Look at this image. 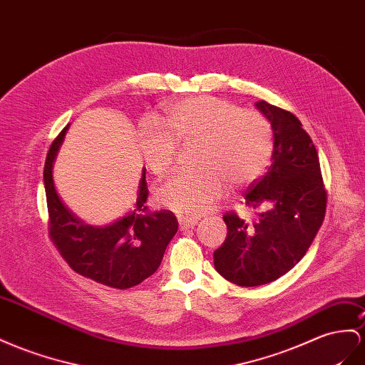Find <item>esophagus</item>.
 <instances>
[{"instance_id":"esophagus-1","label":"esophagus","mask_w":365,"mask_h":365,"mask_svg":"<svg viewBox=\"0 0 365 365\" xmlns=\"http://www.w3.org/2000/svg\"><path fill=\"white\" fill-rule=\"evenodd\" d=\"M200 218L198 216H178V222H180V227L184 229H193L196 224H198Z\"/></svg>"}]
</instances>
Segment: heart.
I'll use <instances>...</instances> for the list:
<instances>
[{
    "label": "heart",
    "mask_w": 365,
    "mask_h": 365,
    "mask_svg": "<svg viewBox=\"0 0 365 365\" xmlns=\"http://www.w3.org/2000/svg\"><path fill=\"white\" fill-rule=\"evenodd\" d=\"M198 141L196 164L201 169L178 172L156 190L164 209L200 215L218 202L233 185H247L265 172L273 153V129L258 110L215 96L185 98L167 107L156 124L144 123L140 147L153 175L169 172L178 143Z\"/></svg>",
    "instance_id": "heart-1"
}]
</instances>
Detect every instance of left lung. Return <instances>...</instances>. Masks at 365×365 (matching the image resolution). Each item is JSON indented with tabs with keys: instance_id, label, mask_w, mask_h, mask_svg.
<instances>
[{
	"instance_id": "left-lung-1",
	"label": "left lung",
	"mask_w": 365,
	"mask_h": 365,
	"mask_svg": "<svg viewBox=\"0 0 365 365\" xmlns=\"http://www.w3.org/2000/svg\"><path fill=\"white\" fill-rule=\"evenodd\" d=\"M256 107L272 124L273 153L267 172L245 193V205L265 210L252 224L225 213L227 238L213 253L216 272L241 287L269 284L292 270L317 236L327 205L317 147L301 121L267 101Z\"/></svg>"
}]
</instances>
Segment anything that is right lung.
Masks as SVG:
<instances>
[{"mask_svg": "<svg viewBox=\"0 0 365 365\" xmlns=\"http://www.w3.org/2000/svg\"><path fill=\"white\" fill-rule=\"evenodd\" d=\"M67 129L68 125L53 140L44 164L48 235L78 274L112 289H130L160 267L167 244L178 232V220L170 210L147 209L149 189L144 170L135 209L124 218L104 227H93L78 220L58 196L52 175L55 156Z\"/></svg>", "mask_w": 365, "mask_h": 365, "instance_id": "right-lung-1", "label": "right lung"}]
</instances>
